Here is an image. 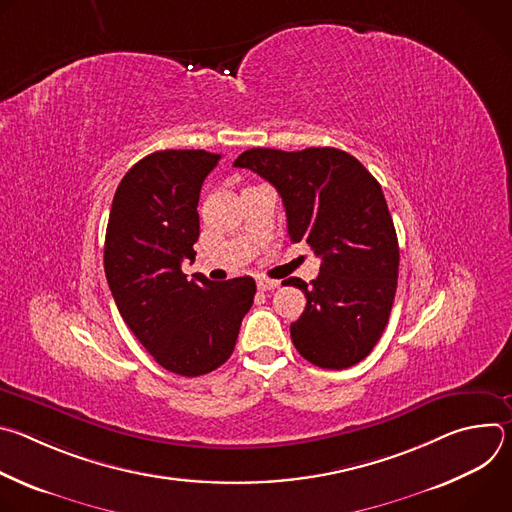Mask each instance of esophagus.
<instances>
[{
	"label": "esophagus",
	"mask_w": 512,
	"mask_h": 512,
	"mask_svg": "<svg viewBox=\"0 0 512 512\" xmlns=\"http://www.w3.org/2000/svg\"><path fill=\"white\" fill-rule=\"evenodd\" d=\"M257 287H259V291H271V289L279 287V281L267 279V277H259V279H257Z\"/></svg>",
	"instance_id": "1"
}]
</instances>
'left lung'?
Instances as JSON below:
<instances>
[{
	"label": "left lung",
	"instance_id": "obj_1",
	"mask_svg": "<svg viewBox=\"0 0 512 512\" xmlns=\"http://www.w3.org/2000/svg\"><path fill=\"white\" fill-rule=\"evenodd\" d=\"M279 192L291 243L322 259L306 310L289 326L298 352L320 369H348L379 342L395 300L399 243L381 184L336 148L281 152L253 148L235 160Z\"/></svg>",
	"mask_w": 512,
	"mask_h": 512
}]
</instances>
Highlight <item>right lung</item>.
<instances>
[{"instance_id":"obj_1","label":"right lung","mask_w":512,"mask_h":512,"mask_svg":"<svg viewBox=\"0 0 512 512\" xmlns=\"http://www.w3.org/2000/svg\"><path fill=\"white\" fill-rule=\"evenodd\" d=\"M221 154L164 150L119 182L105 235V275L117 310L154 360L180 377L221 367L253 306L255 279L188 281L200 235L198 198Z\"/></svg>"}]
</instances>
